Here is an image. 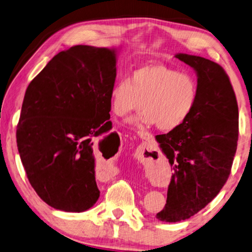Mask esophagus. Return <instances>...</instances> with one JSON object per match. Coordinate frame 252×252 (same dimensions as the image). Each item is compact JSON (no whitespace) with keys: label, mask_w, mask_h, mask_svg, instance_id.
I'll list each match as a JSON object with an SVG mask.
<instances>
[{"label":"esophagus","mask_w":252,"mask_h":252,"mask_svg":"<svg viewBox=\"0 0 252 252\" xmlns=\"http://www.w3.org/2000/svg\"><path fill=\"white\" fill-rule=\"evenodd\" d=\"M138 136H139L140 138H143V139H147L149 135H148V134H145V133H140V131H139V133H138Z\"/></svg>","instance_id":"1"}]
</instances>
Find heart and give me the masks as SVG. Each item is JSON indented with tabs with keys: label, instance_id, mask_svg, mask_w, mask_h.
Listing matches in <instances>:
<instances>
[{
	"label": "heart",
	"instance_id": "heart-1",
	"mask_svg": "<svg viewBox=\"0 0 252 252\" xmlns=\"http://www.w3.org/2000/svg\"><path fill=\"white\" fill-rule=\"evenodd\" d=\"M198 99V84L190 74L160 63L136 68L131 77H122L113 84L109 100L117 116L138 110V118L130 119L136 125H152L161 131L178 128L187 121Z\"/></svg>",
	"mask_w": 252,
	"mask_h": 252
}]
</instances>
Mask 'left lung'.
<instances>
[{
	"mask_svg": "<svg viewBox=\"0 0 252 252\" xmlns=\"http://www.w3.org/2000/svg\"><path fill=\"white\" fill-rule=\"evenodd\" d=\"M175 57L196 72L198 99L183 125L156 136L174 170L166 205L156 215L166 222L190 218L218 195L230 175L239 131L236 95L221 66L184 53Z\"/></svg>",
	"mask_w": 252,
	"mask_h": 252,
	"instance_id": "1",
	"label": "left lung"
}]
</instances>
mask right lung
Here are the masks:
<instances>
[{
    "label": "right lung",
    "mask_w": 252,
    "mask_h": 252,
    "mask_svg": "<svg viewBox=\"0 0 252 252\" xmlns=\"http://www.w3.org/2000/svg\"><path fill=\"white\" fill-rule=\"evenodd\" d=\"M116 62L117 48L73 46L53 57L25 92L17 149L30 184L53 208L82 213L98 199L95 153L114 134L94 140L112 129Z\"/></svg>",
    "instance_id": "obj_1"
}]
</instances>
